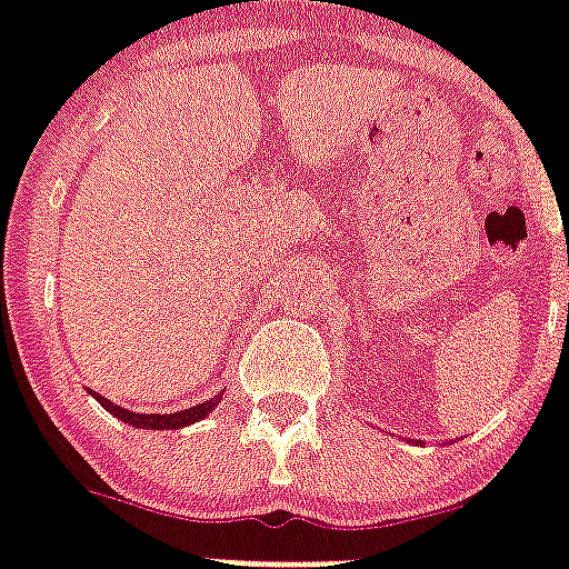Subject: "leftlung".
I'll list each match as a JSON object with an SVG mask.
<instances>
[{"instance_id": "left-lung-1", "label": "left lung", "mask_w": 569, "mask_h": 569, "mask_svg": "<svg viewBox=\"0 0 569 569\" xmlns=\"http://www.w3.org/2000/svg\"><path fill=\"white\" fill-rule=\"evenodd\" d=\"M386 432V429H382ZM389 436H395V432H389ZM403 441H409V445H423V441H418V438H403Z\"/></svg>"}]
</instances>
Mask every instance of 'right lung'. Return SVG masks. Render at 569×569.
Masks as SVG:
<instances>
[{"label": "right lung", "instance_id": "1", "mask_svg": "<svg viewBox=\"0 0 569 569\" xmlns=\"http://www.w3.org/2000/svg\"><path fill=\"white\" fill-rule=\"evenodd\" d=\"M87 395L96 397V400L101 403V409H108L113 418H119L122 423H131V427L137 429H180V427H189V423H198V420H204L207 415L216 409V403H221L224 389H221V395L204 400V403H198L192 406V409H183V412H174V415H140V412H131V409H122V406H113L108 397L96 395L92 389H87Z\"/></svg>", "mask_w": 569, "mask_h": 569}]
</instances>
